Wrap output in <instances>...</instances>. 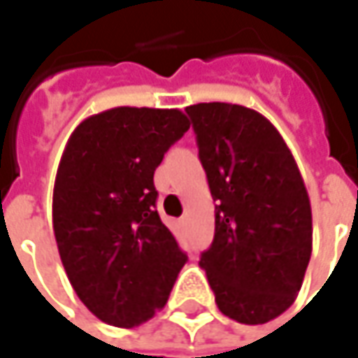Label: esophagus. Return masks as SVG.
I'll use <instances>...</instances> for the list:
<instances>
[{
    "label": "esophagus",
    "instance_id": "34e87169",
    "mask_svg": "<svg viewBox=\"0 0 358 358\" xmlns=\"http://www.w3.org/2000/svg\"><path fill=\"white\" fill-rule=\"evenodd\" d=\"M177 223H179V227H185V225H187V217H185V215H183V217H181V219L177 221Z\"/></svg>",
    "mask_w": 358,
    "mask_h": 358
}]
</instances>
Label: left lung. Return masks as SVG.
<instances>
[{
	"instance_id": "1",
	"label": "left lung",
	"mask_w": 358,
	"mask_h": 358,
	"mask_svg": "<svg viewBox=\"0 0 358 358\" xmlns=\"http://www.w3.org/2000/svg\"><path fill=\"white\" fill-rule=\"evenodd\" d=\"M215 205V237L201 253L223 315L263 324L295 303L313 251L309 193L281 133L255 109H185Z\"/></svg>"
}]
</instances>
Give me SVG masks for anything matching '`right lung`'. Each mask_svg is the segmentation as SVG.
<instances>
[{
	"label": "right lung",
	"instance_id": "obj_1",
	"mask_svg": "<svg viewBox=\"0 0 358 358\" xmlns=\"http://www.w3.org/2000/svg\"><path fill=\"white\" fill-rule=\"evenodd\" d=\"M189 129L179 109L113 107L81 121L53 187V233L77 296L131 329L165 307L185 265L157 213L153 173Z\"/></svg>",
	"mask_w": 358,
	"mask_h": 358
}]
</instances>
